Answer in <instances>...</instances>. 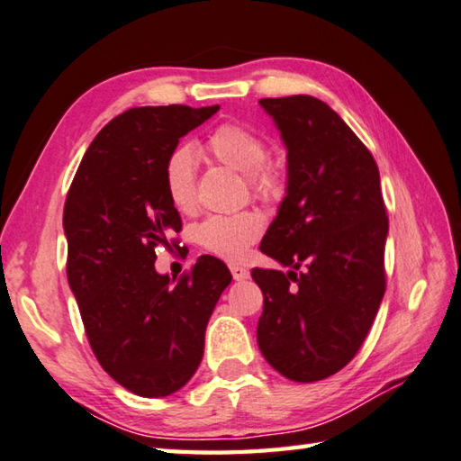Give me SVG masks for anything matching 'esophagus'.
<instances>
[{
	"mask_svg": "<svg viewBox=\"0 0 461 461\" xmlns=\"http://www.w3.org/2000/svg\"><path fill=\"white\" fill-rule=\"evenodd\" d=\"M230 270H231L233 280L241 282V280H248V278H249V270H248V267H241V266H238V264H233V266H230Z\"/></svg>",
	"mask_w": 461,
	"mask_h": 461,
	"instance_id": "34e87169",
	"label": "esophagus"
}]
</instances>
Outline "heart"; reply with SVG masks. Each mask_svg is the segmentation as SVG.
I'll list each match as a JSON object with an SVG mask.
<instances>
[{"mask_svg":"<svg viewBox=\"0 0 461 461\" xmlns=\"http://www.w3.org/2000/svg\"><path fill=\"white\" fill-rule=\"evenodd\" d=\"M207 155L220 165L244 175L249 195L259 202H276L286 191V175L267 158V143L256 131L238 122H225L209 135ZM165 191L175 209L195 212V155L189 147H177L165 161ZM264 220L254 209L212 215L197 225V241L205 252L238 262L262 236Z\"/></svg>","mask_w":461,"mask_h":461,"instance_id":"b5f03b06","label":"heart"}]
</instances>
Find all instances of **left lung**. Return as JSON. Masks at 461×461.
<instances>
[{
  "label": "left lung",
  "mask_w": 461,
  "mask_h": 461,
  "mask_svg": "<svg viewBox=\"0 0 461 461\" xmlns=\"http://www.w3.org/2000/svg\"><path fill=\"white\" fill-rule=\"evenodd\" d=\"M288 149V189L259 249L290 272L254 267L258 345L276 371L314 383L353 361L387 288L389 231L379 167L348 124L306 95L262 98Z\"/></svg>",
  "instance_id": "obj_1"
}]
</instances>
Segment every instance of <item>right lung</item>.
Here are the masks:
<instances>
[{"label":"right lung","mask_w":461,"mask_h":461,"mask_svg":"<svg viewBox=\"0 0 461 461\" xmlns=\"http://www.w3.org/2000/svg\"><path fill=\"white\" fill-rule=\"evenodd\" d=\"M217 111L129 108L92 140L66 195V274L90 348L140 397H167L194 376L209 316L231 282L213 256L199 258L177 284L155 270V249L177 246L171 236L183 228L165 191V161Z\"/></svg>","instance_id":"right-lung-1"}]
</instances>
